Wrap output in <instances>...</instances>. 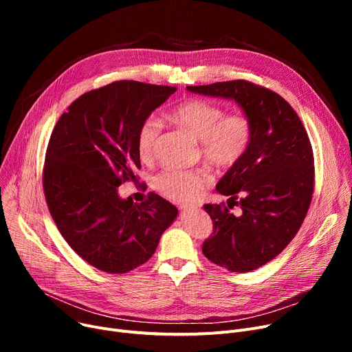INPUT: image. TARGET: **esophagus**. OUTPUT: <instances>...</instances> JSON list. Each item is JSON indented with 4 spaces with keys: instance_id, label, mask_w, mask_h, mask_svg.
Here are the masks:
<instances>
[{
    "instance_id": "esophagus-1",
    "label": "esophagus",
    "mask_w": 352,
    "mask_h": 352,
    "mask_svg": "<svg viewBox=\"0 0 352 352\" xmlns=\"http://www.w3.org/2000/svg\"><path fill=\"white\" fill-rule=\"evenodd\" d=\"M197 208H198V206H181L182 211H194Z\"/></svg>"
}]
</instances>
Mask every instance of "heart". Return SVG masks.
<instances>
[{"label": "heart", "instance_id": "b5f03b06", "mask_svg": "<svg viewBox=\"0 0 352 352\" xmlns=\"http://www.w3.org/2000/svg\"><path fill=\"white\" fill-rule=\"evenodd\" d=\"M168 120L199 141V154L218 170H230L244 158L254 135V122L244 109L226 113V108L210 100L190 98L171 108ZM162 124L146 117L138 126L135 146L141 161L155 158ZM211 184V175L198 170H165L154 177V188L173 201H192Z\"/></svg>", "mask_w": 352, "mask_h": 352}]
</instances>
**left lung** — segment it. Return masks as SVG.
<instances>
[{
  "label": "left lung",
  "mask_w": 352,
  "mask_h": 352,
  "mask_svg": "<svg viewBox=\"0 0 352 352\" xmlns=\"http://www.w3.org/2000/svg\"><path fill=\"white\" fill-rule=\"evenodd\" d=\"M187 89L235 100L252 118L250 150L217 186L219 194L230 195L228 207L204 206L212 232L202 254L231 272L256 270L292 241L311 206L316 171L307 129L281 96L247 80ZM234 205L242 208L241 216L229 211Z\"/></svg>",
  "instance_id": "8db88e82"
}]
</instances>
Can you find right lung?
I'll return each mask as SVG.
<instances>
[{
    "label": "right lung",
    "mask_w": 352,
    "mask_h": 352,
    "mask_svg": "<svg viewBox=\"0 0 352 352\" xmlns=\"http://www.w3.org/2000/svg\"><path fill=\"white\" fill-rule=\"evenodd\" d=\"M177 87L114 81L85 92L55 124L45 153L43 188L68 245L108 274H125L155 252L178 211L150 192L135 204L118 187L141 168L135 137Z\"/></svg>",
    "instance_id": "obj_1"
}]
</instances>
